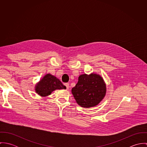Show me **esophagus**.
<instances>
[{"label": "esophagus", "instance_id": "1", "mask_svg": "<svg viewBox=\"0 0 147 147\" xmlns=\"http://www.w3.org/2000/svg\"><path fill=\"white\" fill-rule=\"evenodd\" d=\"M64 85L65 86V87H66V89H69V83H64Z\"/></svg>", "mask_w": 147, "mask_h": 147}]
</instances>
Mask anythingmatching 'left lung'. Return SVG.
Returning <instances> with one entry per match:
<instances>
[{"label": "left lung", "instance_id": "8db88e82", "mask_svg": "<svg viewBox=\"0 0 147 147\" xmlns=\"http://www.w3.org/2000/svg\"><path fill=\"white\" fill-rule=\"evenodd\" d=\"M106 85L98 75L83 74L72 89V93L78 105L83 107H90L98 105L106 94Z\"/></svg>", "mask_w": 147, "mask_h": 147}]
</instances>
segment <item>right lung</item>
<instances>
[{"label":"right lung","mask_w":147,"mask_h":147,"mask_svg":"<svg viewBox=\"0 0 147 147\" xmlns=\"http://www.w3.org/2000/svg\"><path fill=\"white\" fill-rule=\"evenodd\" d=\"M66 89L62 82L51 74L46 75L36 86V92L41 96L50 95L55 89Z\"/></svg>","instance_id":"right-lung-1"}]
</instances>
